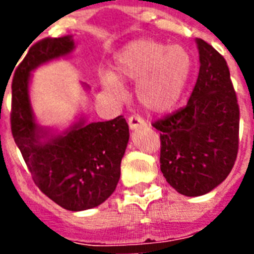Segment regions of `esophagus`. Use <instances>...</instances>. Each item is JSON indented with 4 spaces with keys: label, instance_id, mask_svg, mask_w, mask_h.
I'll use <instances>...</instances> for the list:
<instances>
[{
    "label": "esophagus",
    "instance_id": "1",
    "mask_svg": "<svg viewBox=\"0 0 254 254\" xmlns=\"http://www.w3.org/2000/svg\"><path fill=\"white\" fill-rule=\"evenodd\" d=\"M127 124H129V127H130L132 130H136V129H138V127H146L145 120H142L140 116H132V117H129Z\"/></svg>",
    "mask_w": 254,
    "mask_h": 254
}]
</instances>
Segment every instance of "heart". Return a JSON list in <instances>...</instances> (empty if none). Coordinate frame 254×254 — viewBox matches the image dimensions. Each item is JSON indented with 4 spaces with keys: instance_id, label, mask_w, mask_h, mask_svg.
<instances>
[{
    "instance_id": "b5f03b06",
    "label": "heart",
    "mask_w": 254,
    "mask_h": 254,
    "mask_svg": "<svg viewBox=\"0 0 254 254\" xmlns=\"http://www.w3.org/2000/svg\"><path fill=\"white\" fill-rule=\"evenodd\" d=\"M191 56L182 46H167L140 39L122 48L114 59L113 74L102 76L108 93L121 94V80L136 82V98L152 113H164L179 102L191 72Z\"/></svg>"
}]
</instances>
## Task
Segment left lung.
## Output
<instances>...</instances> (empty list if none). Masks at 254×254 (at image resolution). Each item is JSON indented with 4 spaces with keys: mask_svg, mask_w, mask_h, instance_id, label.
Returning a JSON list of instances; mask_svg holds the SVG:
<instances>
[{
    "mask_svg": "<svg viewBox=\"0 0 254 254\" xmlns=\"http://www.w3.org/2000/svg\"><path fill=\"white\" fill-rule=\"evenodd\" d=\"M199 75L185 108L153 122L160 132V170L179 194L200 196L230 174L238 152L240 108L226 60L196 39Z\"/></svg>",
    "mask_w": 254,
    "mask_h": 254,
    "instance_id": "left-lung-1",
    "label": "left lung"
}]
</instances>
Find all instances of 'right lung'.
<instances>
[{
  "mask_svg": "<svg viewBox=\"0 0 254 254\" xmlns=\"http://www.w3.org/2000/svg\"><path fill=\"white\" fill-rule=\"evenodd\" d=\"M74 50L69 35L29 48L13 76L10 125L41 192L65 210L83 211L103 203L117 187L129 127L122 116L103 122H87L82 116L63 132L37 124L29 97L32 71Z\"/></svg>",
  "mask_w": 254,
  "mask_h": 254,
  "instance_id": "obj_1",
  "label": "right lung"
}]
</instances>
